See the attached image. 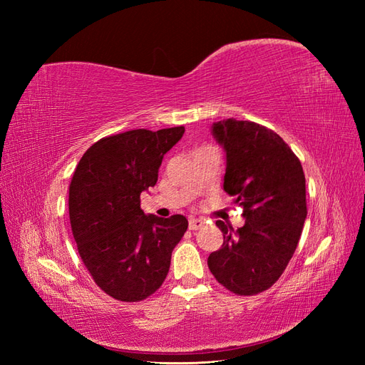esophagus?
<instances>
[{"label":"esophagus","mask_w":365,"mask_h":365,"mask_svg":"<svg viewBox=\"0 0 365 365\" xmlns=\"http://www.w3.org/2000/svg\"><path fill=\"white\" fill-rule=\"evenodd\" d=\"M204 224H205V222H204L202 219H195V217H193V219H190L189 228L195 231V230H200V228H202V227H204Z\"/></svg>","instance_id":"34e87169"}]
</instances>
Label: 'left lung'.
Segmentation results:
<instances>
[{
  "instance_id": "8db88e82",
  "label": "left lung",
  "mask_w": 365,
  "mask_h": 365,
  "mask_svg": "<svg viewBox=\"0 0 365 365\" xmlns=\"http://www.w3.org/2000/svg\"><path fill=\"white\" fill-rule=\"evenodd\" d=\"M227 152L224 190L244 207V227L216 225L224 244L208 256L215 279L237 295H256L280 279L300 240L306 180L300 160L274 130L248 120L213 123Z\"/></svg>"
}]
</instances>
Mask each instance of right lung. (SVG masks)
<instances>
[{
  "instance_id": "obj_1",
  "label": "right lung",
  "mask_w": 365,
  "mask_h": 365,
  "mask_svg": "<svg viewBox=\"0 0 365 365\" xmlns=\"http://www.w3.org/2000/svg\"><path fill=\"white\" fill-rule=\"evenodd\" d=\"M184 126L134 129L88 149L70 184L68 212L77 251L96 284L118 302H141L163 284L172 251L189 222L145 215L141 192L153 187L165 152Z\"/></svg>"
}]
</instances>
